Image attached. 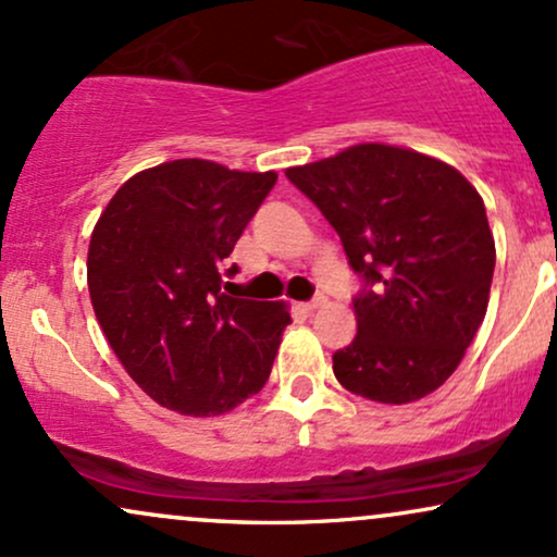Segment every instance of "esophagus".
<instances>
[{
  "instance_id": "obj_1",
  "label": "esophagus",
  "mask_w": 557,
  "mask_h": 557,
  "mask_svg": "<svg viewBox=\"0 0 557 557\" xmlns=\"http://www.w3.org/2000/svg\"><path fill=\"white\" fill-rule=\"evenodd\" d=\"M324 304H326V296H324V293H317V296H313L311 300H306L304 308H306V311H317V308H321Z\"/></svg>"
}]
</instances>
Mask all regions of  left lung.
Here are the masks:
<instances>
[{
	"instance_id": "8db88e82",
	"label": "left lung",
	"mask_w": 557,
	"mask_h": 557,
	"mask_svg": "<svg viewBox=\"0 0 557 557\" xmlns=\"http://www.w3.org/2000/svg\"><path fill=\"white\" fill-rule=\"evenodd\" d=\"M285 176L337 231L363 287L358 334L332 355L360 397L407 405L457 371L487 311L495 240L457 169L392 145H355Z\"/></svg>"
}]
</instances>
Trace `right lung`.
Segmentation results:
<instances>
[{"mask_svg":"<svg viewBox=\"0 0 557 557\" xmlns=\"http://www.w3.org/2000/svg\"><path fill=\"white\" fill-rule=\"evenodd\" d=\"M274 181V171L171 160L126 181L92 231L87 287L100 330L169 410L223 414L270 379L290 313L227 296L220 270Z\"/></svg>","mask_w":557,"mask_h":557,"instance_id":"obj_1","label":"right lung"}]
</instances>
